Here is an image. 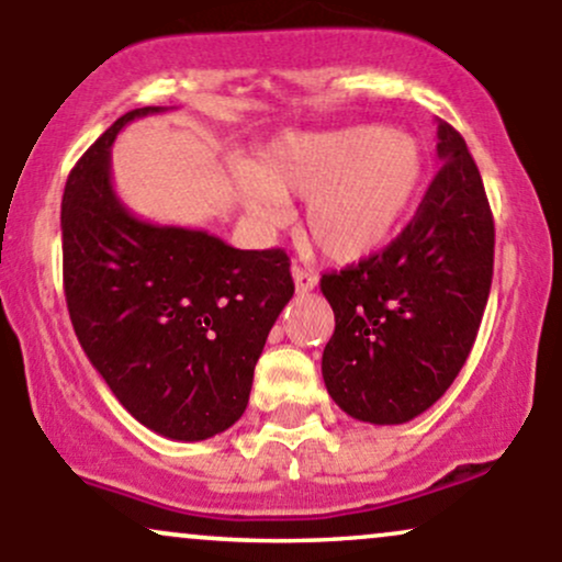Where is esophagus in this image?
<instances>
[{
  "label": "esophagus",
  "mask_w": 562,
  "mask_h": 562,
  "mask_svg": "<svg viewBox=\"0 0 562 562\" xmlns=\"http://www.w3.org/2000/svg\"><path fill=\"white\" fill-rule=\"evenodd\" d=\"M290 272H293V282H295V290H299V293H308V290L317 288V274L308 272V269H303L301 263H293V269H290Z\"/></svg>",
  "instance_id": "34e87169"
}]
</instances>
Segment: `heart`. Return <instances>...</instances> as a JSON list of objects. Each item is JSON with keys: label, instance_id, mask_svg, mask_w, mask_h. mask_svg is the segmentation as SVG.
Masks as SVG:
<instances>
[{"label": "heart", "instance_id": "1", "mask_svg": "<svg viewBox=\"0 0 562 562\" xmlns=\"http://www.w3.org/2000/svg\"><path fill=\"white\" fill-rule=\"evenodd\" d=\"M428 173V147L383 124L290 132L256 150L237 192L263 222L285 216V198H306L303 232L327 259L378 254L409 214Z\"/></svg>", "mask_w": 562, "mask_h": 562}]
</instances>
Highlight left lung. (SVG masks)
Masks as SVG:
<instances>
[{"label": "left lung", "instance_id": "obj_1", "mask_svg": "<svg viewBox=\"0 0 562 562\" xmlns=\"http://www.w3.org/2000/svg\"><path fill=\"white\" fill-rule=\"evenodd\" d=\"M436 150L441 169L402 235L319 280L335 314L322 378L362 423H409L447 393L492 290L494 216L479 166L447 121Z\"/></svg>", "mask_w": 562, "mask_h": 562}]
</instances>
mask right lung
Listing matches in <instances>:
<instances>
[{"instance_id": "1", "label": "right lung", "mask_w": 562, "mask_h": 562, "mask_svg": "<svg viewBox=\"0 0 562 562\" xmlns=\"http://www.w3.org/2000/svg\"><path fill=\"white\" fill-rule=\"evenodd\" d=\"M160 111L121 115L68 173L63 288L83 353L128 415L173 441H203L240 420L295 285L285 250H237L128 214L111 145L128 121Z\"/></svg>"}]
</instances>
